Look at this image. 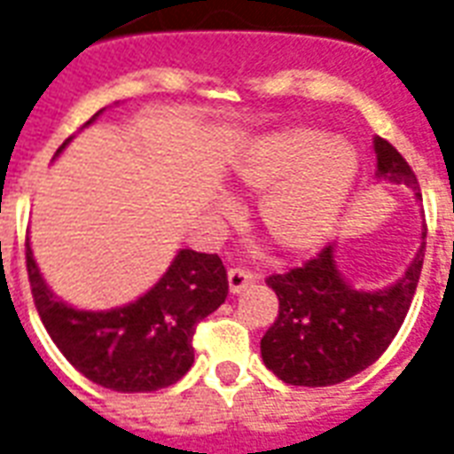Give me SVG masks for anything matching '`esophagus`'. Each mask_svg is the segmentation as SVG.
Instances as JSON below:
<instances>
[{
  "mask_svg": "<svg viewBox=\"0 0 454 454\" xmlns=\"http://www.w3.org/2000/svg\"><path fill=\"white\" fill-rule=\"evenodd\" d=\"M227 279H230L231 294H239V291H244L246 286H251L258 277L253 275L251 270H246V267H231L230 272H227Z\"/></svg>",
  "mask_w": 454,
  "mask_h": 454,
  "instance_id": "esophagus-1",
  "label": "esophagus"
}]
</instances>
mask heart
<instances>
[{"label":"heart","instance_id":"heart-1","mask_svg":"<svg viewBox=\"0 0 454 454\" xmlns=\"http://www.w3.org/2000/svg\"><path fill=\"white\" fill-rule=\"evenodd\" d=\"M357 153L346 139L315 128H291L262 137L239 163V184L267 192L258 223L289 255L317 248L339 223L357 177ZM230 208V203H223Z\"/></svg>","mask_w":454,"mask_h":454}]
</instances>
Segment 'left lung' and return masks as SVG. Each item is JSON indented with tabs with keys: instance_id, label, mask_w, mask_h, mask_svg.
Returning <instances> with one entry per match:
<instances>
[{
	"instance_id": "1",
	"label": "left lung",
	"mask_w": 454,
	"mask_h": 454,
	"mask_svg": "<svg viewBox=\"0 0 454 454\" xmlns=\"http://www.w3.org/2000/svg\"><path fill=\"white\" fill-rule=\"evenodd\" d=\"M379 177L419 189L417 175L398 149L374 139ZM419 196V194H417ZM405 277L386 291H355L339 275L333 246L265 282L279 298V312L260 340L267 370L291 386H333L367 370L391 346L412 305L424 241Z\"/></svg>"
}]
</instances>
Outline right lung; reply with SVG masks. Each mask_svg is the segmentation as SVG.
I'll return each mask as SVG.
<instances>
[{
  "instance_id": "1",
  "label": "right lung",
  "mask_w": 454,
  "mask_h": 454,
  "mask_svg": "<svg viewBox=\"0 0 454 454\" xmlns=\"http://www.w3.org/2000/svg\"><path fill=\"white\" fill-rule=\"evenodd\" d=\"M26 265L35 308L56 348L90 381L121 393H149L177 384L194 364L196 325L215 312L230 291L227 270L215 253L184 248L160 282L135 303L87 312L54 298L30 241H26Z\"/></svg>"
}]
</instances>
